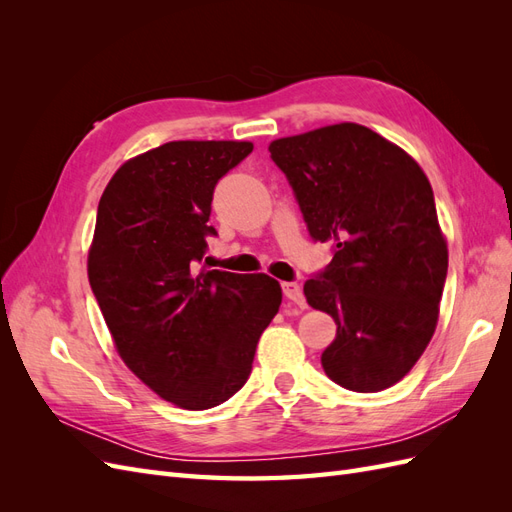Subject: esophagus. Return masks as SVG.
Here are the masks:
<instances>
[{"mask_svg":"<svg viewBox=\"0 0 512 512\" xmlns=\"http://www.w3.org/2000/svg\"><path fill=\"white\" fill-rule=\"evenodd\" d=\"M282 290H284V297L290 299L294 305H299L301 309L307 305V303H305L303 288H301L297 282H284V284H282Z\"/></svg>","mask_w":512,"mask_h":512,"instance_id":"obj_1","label":"esophagus"}]
</instances>
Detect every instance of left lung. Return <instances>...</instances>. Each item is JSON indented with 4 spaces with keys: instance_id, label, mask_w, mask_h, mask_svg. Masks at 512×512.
<instances>
[{
    "instance_id": "left-lung-1",
    "label": "left lung",
    "mask_w": 512,
    "mask_h": 512,
    "mask_svg": "<svg viewBox=\"0 0 512 512\" xmlns=\"http://www.w3.org/2000/svg\"><path fill=\"white\" fill-rule=\"evenodd\" d=\"M331 265L305 299L337 333L320 361L335 384L376 393L397 384L436 331L448 269L446 237L427 175L395 143L335 123L269 145Z\"/></svg>"
}]
</instances>
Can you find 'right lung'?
Instances as JSON below:
<instances>
[{"instance_id": "right-lung-1", "label": "right lung", "mask_w": 512, "mask_h": 512, "mask_svg": "<svg viewBox=\"0 0 512 512\" xmlns=\"http://www.w3.org/2000/svg\"><path fill=\"white\" fill-rule=\"evenodd\" d=\"M250 141H173L123 162L102 192L87 275L132 374L183 410H207L250 378L256 344L282 303L265 273L194 271L213 188Z\"/></svg>"}]
</instances>
